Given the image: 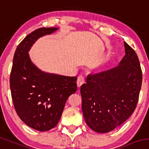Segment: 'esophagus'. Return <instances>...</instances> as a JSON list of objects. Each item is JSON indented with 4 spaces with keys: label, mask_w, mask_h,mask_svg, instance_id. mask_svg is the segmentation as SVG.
Instances as JSON below:
<instances>
[{
    "label": "esophagus",
    "mask_w": 149,
    "mask_h": 149,
    "mask_svg": "<svg viewBox=\"0 0 149 149\" xmlns=\"http://www.w3.org/2000/svg\"><path fill=\"white\" fill-rule=\"evenodd\" d=\"M85 83V78H84V76L80 75L78 77H77V87L80 88L83 84Z\"/></svg>",
    "instance_id": "34e87169"
}]
</instances>
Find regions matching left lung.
Wrapping results in <instances>:
<instances>
[{
    "label": "left lung",
    "mask_w": 149,
    "mask_h": 149,
    "mask_svg": "<svg viewBox=\"0 0 149 149\" xmlns=\"http://www.w3.org/2000/svg\"><path fill=\"white\" fill-rule=\"evenodd\" d=\"M125 54L117 67L88 74L80 87L82 111L88 127L98 133L111 132L135 110L143 74L134 50L124 42Z\"/></svg>",
    "instance_id": "1"
}]
</instances>
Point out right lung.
I'll return each instance as SVG.
<instances>
[{"instance_id":"1","label":"right lung","mask_w":149,"mask_h":149,"mask_svg":"<svg viewBox=\"0 0 149 149\" xmlns=\"http://www.w3.org/2000/svg\"><path fill=\"white\" fill-rule=\"evenodd\" d=\"M58 28H40L27 35L17 46L10 74L14 107L21 120L40 132L55 127L68 97L77 91V77L46 73L31 61L28 52L38 38Z\"/></svg>"}]
</instances>
